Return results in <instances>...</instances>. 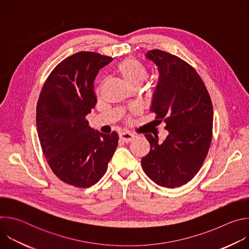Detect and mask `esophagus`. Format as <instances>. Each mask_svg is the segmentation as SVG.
Here are the masks:
<instances>
[{"label": "esophagus", "mask_w": 249, "mask_h": 249, "mask_svg": "<svg viewBox=\"0 0 249 249\" xmlns=\"http://www.w3.org/2000/svg\"><path fill=\"white\" fill-rule=\"evenodd\" d=\"M119 137H120V140H122L123 142H126V143H129V142H131V141L134 140V138H135L136 136H135L134 134H132V133H129V132H121L120 135H119Z\"/></svg>", "instance_id": "1"}]
</instances>
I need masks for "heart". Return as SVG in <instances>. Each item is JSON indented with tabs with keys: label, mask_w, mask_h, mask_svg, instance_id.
Returning a JSON list of instances; mask_svg holds the SVG:
<instances>
[{
	"label": "heart",
	"mask_w": 249,
	"mask_h": 249,
	"mask_svg": "<svg viewBox=\"0 0 249 249\" xmlns=\"http://www.w3.org/2000/svg\"><path fill=\"white\" fill-rule=\"evenodd\" d=\"M117 70L122 78L132 87L143 83L149 75L147 67L136 58H127L119 63Z\"/></svg>",
	"instance_id": "b5f03b06"
}]
</instances>
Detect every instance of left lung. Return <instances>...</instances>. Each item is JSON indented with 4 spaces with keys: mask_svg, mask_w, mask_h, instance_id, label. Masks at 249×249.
Instances as JSON below:
<instances>
[{
    "mask_svg": "<svg viewBox=\"0 0 249 249\" xmlns=\"http://www.w3.org/2000/svg\"><path fill=\"white\" fill-rule=\"evenodd\" d=\"M146 57L159 69V83L151 112L165 122L168 136L159 143L145 134L151 145L141 163L150 179L175 188L189 182L201 168L213 136V105L197 71L181 58L154 49Z\"/></svg>",
    "mask_w": 249,
    "mask_h": 249,
    "instance_id": "obj_1",
    "label": "left lung"
}]
</instances>
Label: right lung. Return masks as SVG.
Segmentation results:
<instances>
[{"label": "right lung", "instance_id": "add662e5", "mask_svg": "<svg viewBox=\"0 0 249 249\" xmlns=\"http://www.w3.org/2000/svg\"><path fill=\"white\" fill-rule=\"evenodd\" d=\"M112 57L82 51L59 63L46 79L36 106L38 138L46 160L63 182L87 188L107 170L118 134L94 131L87 120L96 104L93 82Z\"/></svg>", "mask_w": 249, "mask_h": 249}]
</instances>
